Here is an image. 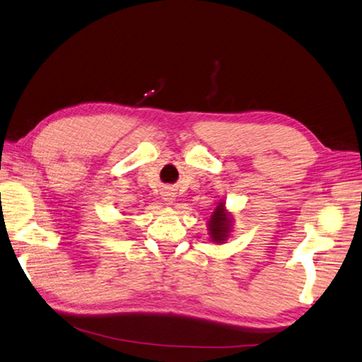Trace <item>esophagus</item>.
Instances as JSON below:
<instances>
[{
  "mask_svg": "<svg viewBox=\"0 0 362 362\" xmlns=\"http://www.w3.org/2000/svg\"><path fill=\"white\" fill-rule=\"evenodd\" d=\"M163 199H164V202L168 203V204H172V203H174V199H175V194L172 193L170 190H168V192L163 193Z\"/></svg>",
  "mask_w": 362,
  "mask_h": 362,
  "instance_id": "34e87169",
  "label": "esophagus"
}]
</instances>
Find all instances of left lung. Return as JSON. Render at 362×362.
I'll return each mask as SVG.
<instances>
[{
    "mask_svg": "<svg viewBox=\"0 0 362 362\" xmlns=\"http://www.w3.org/2000/svg\"><path fill=\"white\" fill-rule=\"evenodd\" d=\"M233 214L227 209L226 202L221 199L214 211L211 212L209 219H208V235H209V242L216 243V245H222L226 243L232 235V228H233Z\"/></svg>",
    "mask_w": 362,
    "mask_h": 362,
    "instance_id": "1",
    "label": "left lung"
}]
</instances>
